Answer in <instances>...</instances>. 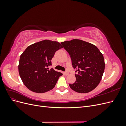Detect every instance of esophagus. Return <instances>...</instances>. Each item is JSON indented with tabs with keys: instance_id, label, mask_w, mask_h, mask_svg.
<instances>
[{
	"instance_id": "esophagus-1",
	"label": "esophagus",
	"mask_w": 126,
	"mask_h": 126,
	"mask_svg": "<svg viewBox=\"0 0 126 126\" xmlns=\"http://www.w3.org/2000/svg\"><path fill=\"white\" fill-rule=\"evenodd\" d=\"M64 74H65L66 75H69V72H68V71H66L65 72H64Z\"/></svg>"
}]
</instances>
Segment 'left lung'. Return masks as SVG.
<instances>
[{"mask_svg":"<svg viewBox=\"0 0 126 126\" xmlns=\"http://www.w3.org/2000/svg\"><path fill=\"white\" fill-rule=\"evenodd\" d=\"M69 53L72 65L76 69V81L69 84L71 88L79 93H88L99 83L104 74V56L98 48L90 43L79 39L62 42Z\"/></svg>","mask_w":126,"mask_h":126,"instance_id":"1","label":"left lung"}]
</instances>
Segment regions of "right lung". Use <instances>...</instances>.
Returning a JSON list of instances; mask_svg holds the SVG:
<instances>
[{
    "instance_id": "1",
    "label": "right lung",
    "mask_w": 126,
    "mask_h": 126,
    "mask_svg": "<svg viewBox=\"0 0 126 126\" xmlns=\"http://www.w3.org/2000/svg\"><path fill=\"white\" fill-rule=\"evenodd\" d=\"M63 48L58 42L44 40L30 45L21 55L18 65L20 77L33 92L44 93L55 87L63 74L49 69L55 52Z\"/></svg>"
}]
</instances>
